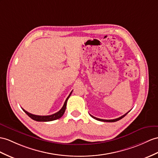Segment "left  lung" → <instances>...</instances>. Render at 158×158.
<instances>
[{
  "label": "left lung",
  "mask_w": 158,
  "mask_h": 158,
  "mask_svg": "<svg viewBox=\"0 0 158 158\" xmlns=\"http://www.w3.org/2000/svg\"><path fill=\"white\" fill-rule=\"evenodd\" d=\"M129 111H130V110H129ZM129 112L125 113V114H123V116H121V117H118V118H115V119H111V120H105V119L98 118H97V117H93V116H92V115H91V114H90V116H91L92 118H94V119H96V120H98V121H104V122H115V121H118V120H120V119L123 118V117L125 116V115H126Z\"/></svg>",
  "instance_id": "1"
}]
</instances>
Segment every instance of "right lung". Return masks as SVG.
I'll use <instances>...</instances> for the list:
<instances>
[{
    "instance_id": "1",
    "label": "right lung",
    "mask_w": 158,
    "mask_h": 158,
    "mask_svg": "<svg viewBox=\"0 0 158 158\" xmlns=\"http://www.w3.org/2000/svg\"><path fill=\"white\" fill-rule=\"evenodd\" d=\"M72 91L70 92V94H69V96L68 97V98H66V101H65L64 105L62 106V108H61L58 112H57L54 114H51V115H47V116H40V115H35V114H33L31 113H28L27 111H26L25 110H24L22 108V109L23 110L24 112L28 115V116L31 118L32 119H33L34 121H41V122H48V121H54L56 120V119H58L60 118H61V117L63 116V114L65 113V110H66V105H67V101L69 98V97H70V95L72 94Z\"/></svg>"
}]
</instances>
